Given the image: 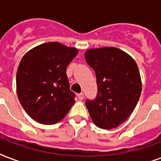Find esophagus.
<instances>
[{
  "mask_svg": "<svg viewBox=\"0 0 161 161\" xmlns=\"http://www.w3.org/2000/svg\"><path fill=\"white\" fill-rule=\"evenodd\" d=\"M78 97L79 100H83V98H84V94H83V93H80V94H78Z\"/></svg>",
  "mask_w": 161,
  "mask_h": 161,
  "instance_id": "1",
  "label": "esophagus"
}]
</instances>
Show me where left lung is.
I'll list each match as a JSON object with an SVG mask.
<instances>
[{
  "mask_svg": "<svg viewBox=\"0 0 161 161\" xmlns=\"http://www.w3.org/2000/svg\"><path fill=\"white\" fill-rule=\"evenodd\" d=\"M85 60L96 74V98L86 100L92 121L103 129H112L124 122L138 104L142 82L137 63L115 47L89 49Z\"/></svg>",
  "mask_w": 161,
  "mask_h": 161,
  "instance_id": "1",
  "label": "left lung"
}]
</instances>
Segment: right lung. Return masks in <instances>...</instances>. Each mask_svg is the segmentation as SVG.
<instances>
[{
    "label": "right lung",
    "instance_id": "1",
    "mask_svg": "<svg viewBox=\"0 0 161 161\" xmlns=\"http://www.w3.org/2000/svg\"><path fill=\"white\" fill-rule=\"evenodd\" d=\"M78 52L76 48L48 42L23 56L17 72V93L23 108L34 121L56 124L75 103L66 70Z\"/></svg>",
    "mask_w": 161,
    "mask_h": 161
}]
</instances>
